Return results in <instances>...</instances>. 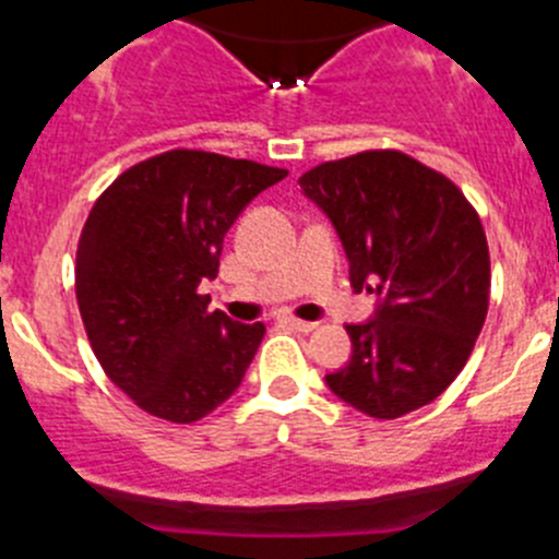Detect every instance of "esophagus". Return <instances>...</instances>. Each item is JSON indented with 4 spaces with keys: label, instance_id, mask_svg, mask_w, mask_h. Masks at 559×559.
I'll return each mask as SVG.
<instances>
[{
    "label": "esophagus",
    "instance_id": "34e87169",
    "mask_svg": "<svg viewBox=\"0 0 559 559\" xmlns=\"http://www.w3.org/2000/svg\"><path fill=\"white\" fill-rule=\"evenodd\" d=\"M281 324H286V328L292 330H300V333H311V330H317V322H306V319H295V317H284L281 319Z\"/></svg>",
    "mask_w": 559,
    "mask_h": 559
}]
</instances>
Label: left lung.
Wrapping results in <instances>:
<instances>
[{"instance_id":"left-lung-1","label":"left lung","mask_w":559,"mask_h":559,"mask_svg":"<svg viewBox=\"0 0 559 559\" xmlns=\"http://www.w3.org/2000/svg\"><path fill=\"white\" fill-rule=\"evenodd\" d=\"M300 191L333 224L368 322L346 324L352 357L328 388L362 415L393 420L431 404L467 362L489 311V246L464 193L395 150L330 160Z\"/></svg>"}]
</instances>
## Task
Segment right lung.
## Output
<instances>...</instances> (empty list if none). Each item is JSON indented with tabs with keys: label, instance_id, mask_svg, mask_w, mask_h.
I'll list each match as a JSON object with an SVG mask.
<instances>
[{
	"label": "right lung",
	"instance_id": "right-lung-1",
	"mask_svg": "<svg viewBox=\"0 0 559 559\" xmlns=\"http://www.w3.org/2000/svg\"><path fill=\"white\" fill-rule=\"evenodd\" d=\"M286 169L171 150L135 164L92 207L75 297L103 371L155 417L193 424L240 388L264 324L210 311L224 237Z\"/></svg>",
	"mask_w": 559,
	"mask_h": 559
}]
</instances>
